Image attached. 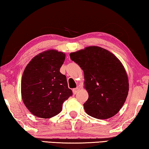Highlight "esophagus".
I'll return each instance as SVG.
<instances>
[{
    "label": "esophagus",
    "mask_w": 149,
    "mask_h": 149,
    "mask_svg": "<svg viewBox=\"0 0 149 149\" xmlns=\"http://www.w3.org/2000/svg\"><path fill=\"white\" fill-rule=\"evenodd\" d=\"M80 88H79V87H77L76 88H74V89L72 90L73 93H74V94H76V93H77V92L80 90Z\"/></svg>",
    "instance_id": "esophagus-1"
}]
</instances>
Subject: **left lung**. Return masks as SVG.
<instances>
[{
    "label": "left lung",
    "mask_w": 149,
    "mask_h": 149,
    "mask_svg": "<svg viewBox=\"0 0 149 149\" xmlns=\"http://www.w3.org/2000/svg\"><path fill=\"white\" fill-rule=\"evenodd\" d=\"M71 60L84 74V88L88 99L84 104L90 116L107 119L118 113L129 91L128 77L121 61L107 49L91 46L71 52Z\"/></svg>",
    "instance_id": "8db88e82"
}]
</instances>
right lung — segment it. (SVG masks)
<instances>
[{
    "mask_svg": "<svg viewBox=\"0 0 149 149\" xmlns=\"http://www.w3.org/2000/svg\"><path fill=\"white\" fill-rule=\"evenodd\" d=\"M65 54L48 49L31 60L23 71L21 92L23 103L34 116L49 118L59 114L72 95L67 78L60 72Z\"/></svg>",
    "mask_w": 149,
    "mask_h": 149,
    "instance_id": "right-lung-1",
    "label": "right lung"
}]
</instances>
